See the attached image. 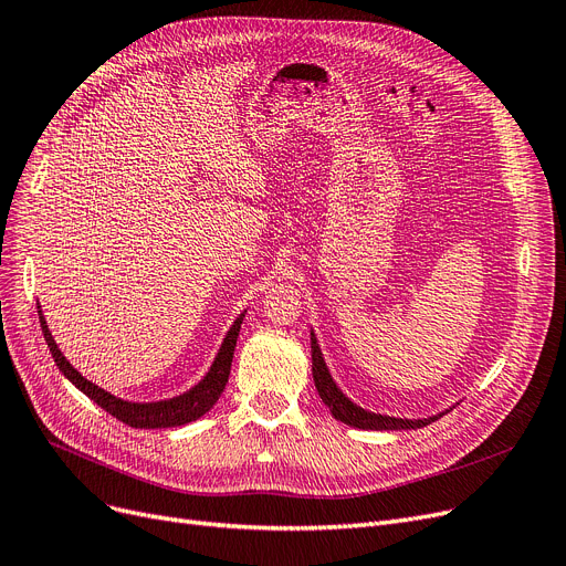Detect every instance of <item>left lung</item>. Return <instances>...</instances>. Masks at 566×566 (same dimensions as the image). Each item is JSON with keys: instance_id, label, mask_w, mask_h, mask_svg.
<instances>
[{"instance_id": "8db88e82", "label": "left lung", "mask_w": 566, "mask_h": 566, "mask_svg": "<svg viewBox=\"0 0 566 566\" xmlns=\"http://www.w3.org/2000/svg\"><path fill=\"white\" fill-rule=\"evenodd\" d=\"M312 377H314V386L318 390V396H322V400L328 405V409H331L335 419L342 421V423H347V426H354V428H363V430H411V428H423V426L437 421L441 416V413L430 416V419H423V421H405V419H392V416L370 413V411L356 407L354 402H349L347 398L342 396V390L331 379L314 335H312Z\"/></svg>"}]
</instances>
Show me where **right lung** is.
Here are the masks:
<instances>
[{
    "mask_svg": "<svg viewBox=\"0 0 566 566\" xmlns=\"http://www.w3.org/2000/svg\"><path fill=\"white\" fill-rule=\"evenodd\" d=\"M242 316L244 314H240L235 318V324L231 326V331H229V335L222 344V349H219V354H217V358L210 367V373L206 375V379L199 386L191 388L189 392H185V396H180V398H174V400L136 405V402H125L119 398H113L111 392H106L99 386H94L81 373L73 370L71 363L57 349V344H55L51 331H48L45 318L39 310V322H41L45 344L51 347V354H53L60 370L64 373V377L71 384H76L90 400H94L102 409H106L111 416H115L117 421L127 423L132 428H176V426H185L189 421L199 419V416H203L217 402V398L222 396V390H224V386L229 381V375H231V363H233L235 339H238V333H240Z\"/></svg>",
    "mask_w": 566,
    "mask_h": 566,
    "instance_id": "obj_1",
    "label": "right lung"
}]
</instances>
